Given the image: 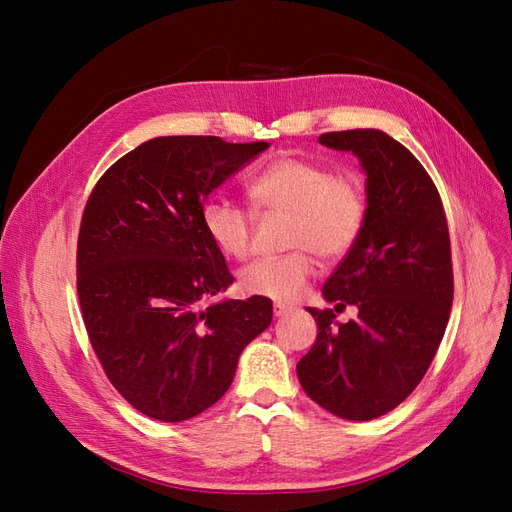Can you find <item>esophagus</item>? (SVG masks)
I'll list each match as a JSON object with an SVG mask.
<instances>
[{
    "label": "esophagus",
    "mask_w": 512,
    "mask_h": 512,
    "mask_svg": "<svg viewBox=\"0 0 512 512\" xmlns=\"http://www.w3.org/2000/svg\"><path fill=\"white\" fill-rule=\"evenodd\" d=\"M290 312H292V307H286V305H282V303H275V307H273V314H275L277 318L288 316Z\"/></svg>",
    "instance_id": "esophagus-1"
}]
</instances>
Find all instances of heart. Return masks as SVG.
<instances>
[{"label":"heart","mask_w":512,"mask_h":512,"mask_svg":"<svg viewBox=\"0 0 512 512\" xmlns=\"http://www.w3.org/2000/svg\"><path fill=\"white\" fill-rule=\"evenodd\" d=\"M247 194L262 213L288 215L284 245L288 254L260 258L239 275L241 290L277 303L299 299L316 275V258L335 262L359 239L365 224L361 183L299 156H280L262 166L247 183ZM203 226L220 252L243 260L254 250L250 211L222 198L205 203Z\"/></svg>","instance_id":"obj_1"}]
</instances>
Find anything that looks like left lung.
Masks as SVG:
<instances>
[{
	"instance_id": "8db88e82",
	"label": "left lung",
	"mask_w": 512,
	"mask_h": 512,
	"mask_svg": "<svg viewBox=\"0 0 512 512\" xmlns=\"http://www.w3.org/2000/svg\"><path fill=\"white\" fill-rule=\"evenodd\" d=\"M318 143L352 151L365 170V224L322 288L333 309L307 307L316 344L297 363L303 391L346 421L397 408L423 380L453 305L451 237L440 194L423 164L382 130L327 132Z\"/></svg>"
}]
</instances>
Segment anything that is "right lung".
Returning <instances> with one entry per match:
<instances>
[{
	"mask_svg": "<svg viewBox=\"0 0 512 512\" xmlns=\"http://www.w3.org/2000/svg\"><path fill=\"white\" fill-rule=\"evenodd\" d=\"M269 143L158 136L96 183L76 247V290L91 348L126 401L179 423L205 412L273 318L271 299L215 301L230 275L203 226L207 196Z\"/></svg>",
	"mask_w": 512,
	"mask_h": 512,
	"instance_id": "1",
	"label": "right lung"
}]
</instances>
